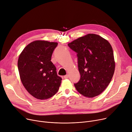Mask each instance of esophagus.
<instances>
[{
	"instance_id": "esophagus-1",
	"label": "esophagus",
	"mask_w": 132,
	"mask_h": 132,
	"mask_svg": "<svg viewBox=\"0 0 132 132\" xmlns=\"http://www.w3.org/2000/svg\"><path fill=\"white\" fill-rule=\"evenodd\" d=\"M64 78H65V79H67V78H68V74H66V75L64 76Z\"/></svg>"
}]
</instances>
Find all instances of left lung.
I'll return each mask as SVG.
<instances>
[{
	"label": "left lung",
	"instance_id": "left-lung-1",
	"mask_svg": "<svg viewBox=\"0 0 132 132\" xmlns=\"http://www.w3.org/2000/svg\"><path fill=\"white\" fill-rule=\"evenodd\" d=\"M68 46L77 53L80 78L74 86L85 96L99 95L110 83L115 70L111 44L100 36L88 34Z\"/></svg>",
	"mask_w": 132,
	"mask_h": 132
}]
</instances>
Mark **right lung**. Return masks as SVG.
<instances>
[{"instance_id": "add662e5", "label": "right lung", "mask_w": 132, "mask_h": 132, "mask_svg": "<svg viewBox=\"0 0 132 132\" xmlns=\"http://www.w3.org/2000/svg\"><path fill=\"white\" fill-rule=\"evenodd\" d=\"M57 43L36 40L27 45L20 54L18 68L21 81L31 95L38 99L50 98L58 91L61 78L51 61Z\"/></svg>"}]
</instances>
